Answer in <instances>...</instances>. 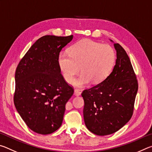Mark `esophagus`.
I'll use <instances>...</instances> for the list:
<instances>
[{"label": "esophagus", "instance_id": "obj_1", "mask_svg": "<svg viewBox=\"0 0 152 152\" xmlns=\"http://www.w3.org/2000/svg\"><path fill=\"white\" fill-rule=\"evenodd\" d=\"M74 94H75L76 96H80V95L81 94V92L80 91V90L78 89H75L74 90Z\"/></svg>", "mask_w": 152, "mask_h": 152}]
</instances>
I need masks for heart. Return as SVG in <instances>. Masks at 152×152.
Returning <instances> with one entry per match:
<instances>
[{"label": "heart", "mask_w": 152, "mask_h": 152, "mask_svg": "<svg viewBox=\"0 0 152 152\" xmlns=\"http://www.w3.org/2000/svg\"><path fill=\"white\" fill-rule=\"evenodd\" d=\"M116 54L111 46L91 39H82L69 48V53L61 52L58 62L64 79L72 83L81 69V73L74 84L83 87L92 82L99 84L109 75L114 66Z\"/></svg>", "instance_id": "heart-1"}]
</instances>
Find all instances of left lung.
Returning a JSON list of instances; mask_svg holds the SVG:
<instances>
[{
	"instance_id": "1",
	"label": "left lung",
	"mask_w": 152,
	"mask_h": 152,
	"mask_svg": "<svg viewBox=\"0 0 152 152\" xmlns=\"http://www.w3.org/2000/svg\"><path fill=\"white\" fill-rule=\"evenodd\" d=\"M114 46L117 60L113 71L103 82L82 93L84 123L97 135L115 133L130 120L138 90L129 58L119 43Z\"/></svg>"
}]
</instances>
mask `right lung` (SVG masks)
<instances>
[{
	"mask_svg": "<svg viewBox=\"0 0 152 152\" xmlns=\"http://www.w3.org/2000/svg\"><path fill=\"white\" fill-rule=\"evenodd\" d=\"M73 35H45L33 43L15 72L14 104L27 127L48 135L60 127L66 104L74 93L61 74L58 59Z\"/></svg>",
	"mask_w": 152,
	"mask_h": 152,
	"instance_id": "right-lung-1",
	"label": "right lung"
}]
</instances>
